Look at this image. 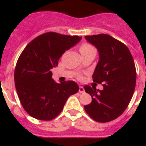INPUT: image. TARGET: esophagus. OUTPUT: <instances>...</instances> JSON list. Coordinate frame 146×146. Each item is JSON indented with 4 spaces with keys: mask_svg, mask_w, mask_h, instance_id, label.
Segmentation results:
<instances>
[{
    "mask_svg": "<svg viewBox=\"0 0 146 146\" xmlns=\"http://www.w3.org/2000/svg\"><path fill=\"white\" fill-rule=\"evenodd\" d=\"M79 92L80 93H85V90L83 86H80L79 87Z\"/></svg>",
    "mask_w": 146,
    "mask_h": 146,
    "instance_id": "obj_1",
    "label": "esophagus"
}]
</instances>
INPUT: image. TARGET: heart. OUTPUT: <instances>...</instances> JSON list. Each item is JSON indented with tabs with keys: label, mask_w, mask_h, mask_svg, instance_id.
I'll return each mask as SVG.
<instances>
[{
	"label": "heart",
	"mask_w": 146,
	"mask_h": 146,
	"mask_svg": "<svg viewBox=\"0 0 146 146\" xmlns=\"http://www.w3.org/2000/svg\"><path fill=\"white\" fill-rule=\"evenodd\" d=\"M80 51L81 52L82 55L85 54V53H89V52L95 51L94 46H92L89 43H84L81 45L80 48Z\"/></svg>",
	"instance_id": "heart-1"
}]
</instances>
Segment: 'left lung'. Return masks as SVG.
Masks as SVG:
<instances>
[{
    "instance_id": "obj_1",
    "label": "left lung",
    "mask_w": 146,
    "mask_h": 146,
    "mask_svg": "<svg viewBox=\"0 0 146 146\" xmlns=\"http://www.w3.org/2000/svg\"><path fill=\"white\" fill-rule=\"evenodd\" d=\"M85 39L98 50L100 60L93 79L94 82L103 83L104 89L84 86L92 97L84 110L95 121H110L124 112L133 95L137 78L133 58L126 45L109 35L86 36Z\"/></svg>"
}]
</instances>
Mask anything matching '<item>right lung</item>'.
Masks as SVG:
<instances>
[{
	"label": "right lung",
	"instance_id": "obj_1",
	"mask_svg": "<svg viewBox=\"0 0 146 146\" xmlns=\"http://www.w3.org/2000/svg\"><path fill=\"white\" fill-rule=\"evenodd\" d=\"M81 39L78 36L47 32L33 39L21 53L15 68V86L30 116L42 121L56 118L68 98L78 92L75 82L56 83L51 69L58 66L63 53Z\"/></svg>",
	"mask_w": 146,
	"mask_h": 146
}]
</instances>
